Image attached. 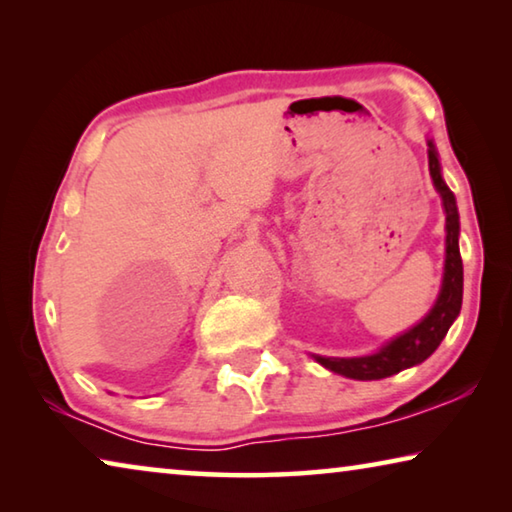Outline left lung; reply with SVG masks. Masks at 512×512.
<instances>
[{
  "label": "left lung",
  "instance_id": "1",
  "mask_svg": "<svg viewBox=\"0 0 512 512\" xmlns=\"http://www.w3.org/2000/svg\"><path fill=\"white\" fill-rule=\"evenodd\" d=\"M429 153V173L433 180V187L443 198L445 207V273H443V287H440L436 305L424 316L418 325L406 329L404 334L397 336L384 348L377 350L368 357H314L320 366L336 372V375L350 377V379H384L397 375L400 370L411 366H418L424 359H429L440 341L445 339L447 329L452 327L456 316L461 314L463 302V259L461 250H458V232H461V223H458V207L452 189L445 185L443 173H440L438 151L433 142H427Z\"/></svg>",
  "mask_w": 512,
  "mask_h": 512
}]
</instances>
